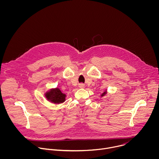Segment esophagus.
I'll return each mask as SVG.
<instances>
[{
  "instance_id": "1",
  "label": "esophagus",
  "mask_w": 159,
  "mask_h": 159,
  "mask_svg": "<svg viewBox=\"0 0 159 159\" xmlns=\"http://www.w3.org/2000/svg\"><path fill=\"white\" fill-rule=\"evenodd\" d=\"M79 87L80 89H84L85 87V84H84L83 83H80L79 84Z\"/></svg>"
}]
</instances>
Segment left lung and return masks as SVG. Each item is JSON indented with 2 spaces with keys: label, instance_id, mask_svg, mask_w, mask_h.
<instances>
[{
  "label": "left lung",
  "instance_id": "left-lung-1",
  "mask_svg": "<svg viewBox=\"0 0 159 159\" xmlns=\"http://www.w3.org/2000/svg\"><path fill=\"white\" fill-rule=\"evenodd\" d=\"M107 90L106 89L103 93H102V94L100 95V96H101V98H102V97H104V96H106V95H107Z\"/></svg>",
  "mask_w": 159,
  "mask_h": 159
}]
</instances>
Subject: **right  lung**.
<instances>
[{"mask_svg": "<svg viewBox=\"0 0 159 159\" xmlns=\"http://www.w3.org/2000/svg\"><path fill=\"white\" fill-rule=\"evenodd\" d=\"M47 100L55 104L63 103L66 101V95L61 92L60 89L58 87L52 88L44 94Z\"/></svg>", "mask_w": 159, "mask_h": 159, "instance_id": "obj_1", "label": "right lung"}]
</instances>
